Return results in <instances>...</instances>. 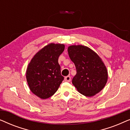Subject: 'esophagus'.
Returning a JSON list of instances; mask_svg holds the SVG:
<instances>
[{
	"mask_svg": "<svg viewBox=\"0 0 130 130\" xmlns=\"http://www.w3.org/2000/svg\"><path fill=\"white\" fill-rule=\"evenodd\" d=\"M64 80L66 82H70V80H71V77L70 76H66V77H64Z\"/></svg>",
	"mask_w": 130,
	"mask_h": 130,
	"instance_id": "esophagus-1",
	"label": "esophagus"
}]
</instances>
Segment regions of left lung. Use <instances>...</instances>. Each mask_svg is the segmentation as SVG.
<instances>
[{
    "label": "left lung",
    "mask_w": 130,
    "mask_h": 130,
    "mask_svg": "<svg viewBox=\"0 0 130 130\" xmlns=\"http://www.w3.org/2000/svg\"><path fill=\"white\" fill-rule=\"evenodd\" d=\"M68 53L76 69L72 79L78 92L86 96H93L105 86L108 72L99 56L86 46L70 45Z\"/></svg>",
    "instance_id": "8db88e82"
}]
</instances>
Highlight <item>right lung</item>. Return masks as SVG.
Instances as JSON below:
<instances>
[{
	"label": "right lung",
	"mask_w": 130,
	"mask_h": 130,
	"mask_svg": "<svg viewBox=\"0 0 130 130\" xmlns=\"http://www.w3.org/2000/svg\"><path fill=\"white\" fill-rule=\"evenodd\" d=\"M64 48V44H48L36 53L28 66L26 77L28 86L41 99L54 95L63 80L58 60Z\"/></svg>",
	"instance_id": "obj_1"
}]
</instances>
